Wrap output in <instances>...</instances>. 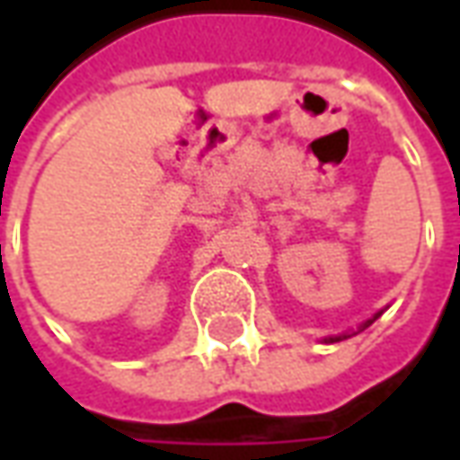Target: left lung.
<instances>
[{
    "label": "left lung",
    "mask_w": 460,
    "mask_h": 460,
    "mask_svg": "<svg viewBox=\"0 0 460 460\" xmlns=\"http://www.w3.org/2000/svg\"><path fill=\"white\" fill-rule=\"evenodd\" d=\"M382 313H385V310H379V313H375V315H372V318L365 320V323H362V325H359V328H357V332H362V330H365V328H369V325H372V323H375V320L379 318V315H382ZM357 332H340V335H330V338H325V340H323V342H340V340L352 338V335H357Z\"/></svg>",
    "instance_id": "1"
}]
</instances>
